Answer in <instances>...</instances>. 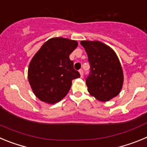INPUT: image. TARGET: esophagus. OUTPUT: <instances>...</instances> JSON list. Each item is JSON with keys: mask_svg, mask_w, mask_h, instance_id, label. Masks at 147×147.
<instances>
[{"mask_svg": "<svg viewBox=\"0 0 147 147\" xmlns=\"http://www.w3.org/2000/svg\"><path fill=\"white\" fill-rule=\"evenodd\" d=\"M80 75H81V77H82V76H83V74H84V72H83V70L82 69H80Z\"/></svg>", "mask_w": 147, "mask_h": 147, "instance_id": "34e87169", "label": "esophagus"}]
</instances>
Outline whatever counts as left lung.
Wrapping results in <instances>:
<instances>
[{
    "instance_id": "left-lung-1",
    "label": "left lung",
    "mask_w": 147,
    "mask_h": 147,
    "mask_svg": "<svg viewBox=\"0 0 147 147\" xmlns=\"http://www.w3.org/2000/svg\"><path fill=\"white\" fill-rule=\"evenodd\" d=\"M90 64L85 78L88 90L96 99L107 102L116 96L123 85V71L115 53L99 41H82Z\"/></svg>"
}]
</instances>
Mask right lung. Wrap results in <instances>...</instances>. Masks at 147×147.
Segmentation results:
<instances>
[{
    "label": "right lung",
    "mask_w": 147,
    "mask_h": 147,
    "mask_svg": "<svg viewBox=\"0 0 147 147\" xmlns=\"http://www.w3.org/2000/svg\"><path fill=\"white\" fill-rule=\"evenodd\" d=\"M75 40L56 37L45 42L30 62L28 78L36 96L54 104L65 96L72 80L80 77L69 55L77 47Z\"/></svg>",
    "instance_id": "add662e5"
}]
</instances>
